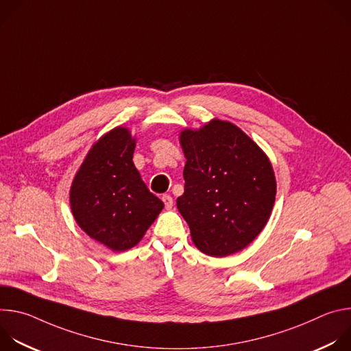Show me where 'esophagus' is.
<instances>
[{
  "label": "esophagus",
  "mask_w": 351,
  "mask_h": 351,
  "mask_svg": "<svg viewBox=\"0 0 351 351\" xmlns=\"http://www.w3.org/2000/svg\"><path fill=\"white\" fill-rule=\"evenodd\" d=\"M162 202H164L167 210H171L173 207V198L169 194H164L162 195Z\"/></svg>",
  "instance_id": "esophagus-1"
}]
</instances>
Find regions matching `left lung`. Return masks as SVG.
Segmentation results:
<instances>
[{
    "label": "left lung",
    "mask_w": 351,
    "mask_h": 351,
    "mask_svg": "<svg viewBox=\"0 0 351 351\" xmlns=\"http://www.w3.org/2000/svg\"><path fill=\"white\" fill-rule=\"evenodd\" d=\"M186 157L184 193L176 206L199 252L234 254L267 225L276 195L272 165L236 125L213 119L180 132Z\"/></svg>",
    "instance_id": "1"
}]
</instances>
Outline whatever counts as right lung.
I'll return each mask as SVG.
<instances>
[{"mask_svg":"<svg viewBox=\"0 0 351 351\" xmlns=\"http://www.w3.org/2000/svg\"><path fill=\"white\" fill-rule=\"evenodd\" d=\"M134 147L129 129L110 130L91 147L71 186L77 225L112 252L134 247L164 208L133 164Z\"/></svg>","mask_w":351,"mask_h":351,"instance_id":"1","label":"right lung"}]
</instances>
